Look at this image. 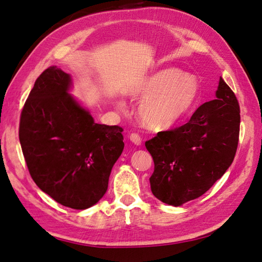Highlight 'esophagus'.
<instances>
[{
    "instance_id": "esophagus-1",
    "label": "esophagus",
    "mask_w": 262,
    "mask_h": 262,
    "mask_svg": "<svg viewBox=\"0 0 262 262\" xmlns=\"http://www.w3.org/2000/svg\"><path fill=\"white\" fill-rule=\"evenodd\" d=\"M129 140L133 144H135V145H137V146H140L142 144V138L140 135H137V134H132L129 136Z\"/></svg>"
}]
</instances>
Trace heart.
Masks as SVG:
<instances>
[{
    "mask_svg": "<svg viewBox=\"0 0 262 262\" xmlns=\"http://www.w3.org/2000/svg\"><path fill=\"white\" fill-rule=\"evenodd\" d=\"M198 93L199 83L193 75L177 69H164L147 76L133 90L132 96L143 100L138 115L144 125L154 130H164L190 110Z\"/></svg>",
    "mask_w": 262,
    "mask_h": 262,
    "instance_id": "b5f03b06",
    "label": "heart"
}]
</instances>
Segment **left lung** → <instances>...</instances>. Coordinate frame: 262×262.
I'll list each match as a JSON object with an SVG mask.
<instances>
[{
    "mask_svg": "<svg viewBox=\"0 0 262 262\" xmlns=\"http://www.w3.org/2000/svg\"><path fill=\"white\" fill-rule=\"evenodd\" d=\"M215 96L200 105L187 124L160 132L145 143L154 161L151 190L164 204L178 207L200 197L234 160L240 107L222 77Z\"/></svg>",
    "mask_w": 262,
    "mask_h": 262,
    "instance_id": "obj_1",
    "label": "left lung"
}]
</instances>
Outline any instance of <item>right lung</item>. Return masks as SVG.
<instances>
[{"instance_id": "right-lung-1", "label": "right lung", "mask_w": 262, "mask_h": 262, "mask_svg": "<svg viewBox=\"0 0 262 262\" xmlns=\"http://www.w3.org/2000/svg\"><path fill=\"white\" fill-rule=\"evenodd\" d=\"M72 88V76L57 66L43 71L22 109L19 140L39 189L66 207L86 209L104 196L125 144L122 128L97 124Z\"/></svg>"}]
</instances>
